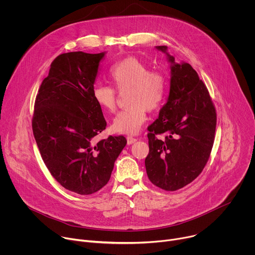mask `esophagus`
<instances>
[{"instance_id":"obj_1","label":"esophagus","mask_w":255,"mask_h":255,"mask_svg":"<svg viewBox=\"0 0 255 255\" xmlns=\"http://www.w3.org/2000/svg\"><path fill=\"white\" fill-rule=\"evenodd\" d=\"M136 141H137V139L134 138V137H131V136H128V137H127V144H128V145H131V144L135 143Z\"/></svg>"}]
</instances>
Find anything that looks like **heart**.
Returning a JSON list of instances; mask_svg holds the SVG:
<instances>
[{
    "label": "heart",
    "mask_w": 255,
    "mask_h": 255,
    "mask_svg": "<svg viewBox=\"0 0 255 255\" xmlns=\"http://www.w3.org/2000/svg\"><path fill=\"white\" fill-rule=\"evenodd\" d=\"M109 80L118 91L128 90V107L114 118L113 131L130 135L138 133L146 120V110H157L165 100V77L159 71H150L146 63L135 57H126L111 67ZM92 95L94 102L103 111L111 113L115 110L116 93L112 88L97 85Z\"/></svg>",
    "instance_id": "b5f03b06"
}]
</instances>
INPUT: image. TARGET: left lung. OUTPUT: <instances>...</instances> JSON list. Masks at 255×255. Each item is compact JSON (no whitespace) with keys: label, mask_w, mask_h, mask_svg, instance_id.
<instances>
[{"label":"left lung","mask_w":255,"mask_h":255,"mask_svg":"<svg viewBox=\"0 0 255 255\" xmlns=\"http://www.w3.org/2000/svg\"><path fill=\"white\" fill-rule=\"evenodd\" d=\"M156 49L165 53L170 63L169 93L158 118L147 128L149 153L145 167L153 185L176 191L204 169L213 147L217 117L209 92L191 64L175 62L167 46Z\"/></svg>","instance_id":"1"}]
</instances>
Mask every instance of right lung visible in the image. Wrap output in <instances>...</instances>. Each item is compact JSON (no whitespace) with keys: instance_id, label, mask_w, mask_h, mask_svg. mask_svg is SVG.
I'll return each mask as SVG.
<instances>
[{"instance_id":"add662e5","label":"right lung","mask_w":255,"mask_h":255,"mask_svg":"<svg viewBox=\"0 0 255 255\" xmlns=\"http://www.w3.org/2000/svg\"><path fill=\"white\" fill-rule=\"evenodd\" d=\"M105 54L58 55L34 106L33 134L46 167L63 188L80 195L94 194L108 184L127 143L124 136L94 139L107 126L92 95Z\"/></svg>"}]
</instances>
